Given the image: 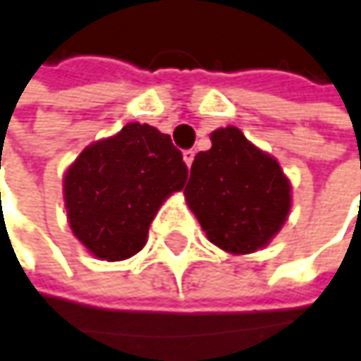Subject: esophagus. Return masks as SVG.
I'll list each match as a JSON object with an SVG mask.
<instances>
[{
    "label": "esophagus",
    "mask_w": 361,
    "mask_h": 361,
    "mask_svg": "<svg viewBox=\"0 0 361 361\" xmlns=\"http://www.w3.org/2000/svg\"><path fill=\"white\" fill-rule=\"evenodd\" d=\"M194 154H196L194 150H183V161H185V165H188V167L192 165V161H194Z\"/></svg>",
    "instance_id": "esophagus-1"
}]
</instances>
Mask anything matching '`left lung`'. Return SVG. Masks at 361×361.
Returning a JSON list of instances; mask_svg holds the SVG:
<instances>
[{"label":"left lung","mask_w":361,"mask_h":361,"mask_svg":"<svg viewBox=\"0 0 361 361\" xmlns=\"http://www.w3.org/2000/svg\"><path fill=\"white\" fill-rule=\"evenodd\" d=\"M211 140L194 157L183 190L190 209L214 246L231 254L267 246L289 213V181L238 128L214 130Z\"/></svg>","instance_id":"1"}]
</instances>
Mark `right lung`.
<instances>
[{"label": "right lung", "mask_w": 361, "mask_h": 361, "mask_svg": "<svg viewBox=\"0 0 361 361\" xmlns=\"http://www.w3.org/2000/svg\"><path fill=\"white\" fill-rule=\"evenodd\" d=\"M188 167L169 134L128 123L82 150L63 181L74 235L97 258L123 260L147 244L161 202L183 188Z\"/></svg>", "instance_id": "add662e5"}]
</instances>
